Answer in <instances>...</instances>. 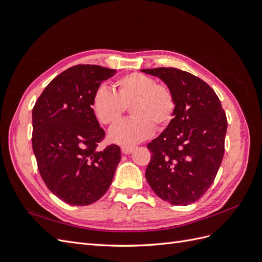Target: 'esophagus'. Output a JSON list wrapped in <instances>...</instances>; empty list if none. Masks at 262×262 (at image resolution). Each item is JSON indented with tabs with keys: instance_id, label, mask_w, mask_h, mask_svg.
I'll use <instances>...</instances> for the list:
<instances>
[{
	"instance_id": "1",
	"label": "esophagus",
	"mask_w": 262,
	"mask_h": 262,
	"mask_svg": "<svg viewBox=\"0 0 262 262\" xmlns=\"http://www.w3.org/2000/svg\"><path fill=\"white\" fill-rule=\"evenodd\" d=\"M136 147H137L136 145H122L121 146V150H122L123 154L129 155V154H131L133 152V149L136 148Z\"/></svg>"
}]
</instances>
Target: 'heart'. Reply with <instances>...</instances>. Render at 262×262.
<instances>
[{
  "mask_svg": "<svg viewBox=\"0 0 262 262\" xmlns=\"http://www.w3.org/2000/svg\"><path fill=\"white\" fill-rule=\"evenodd\" d=\"M113 90L101 85L95 91L92 109L98 121L113 126L121 120L126 107L132 117L116 125L109 133L115 143L130 145L148 138L156 129H164L176 112V98L168 85L154 77L133 72L117 78Z\"/></svg>",
  "mask_w": 262,
  "mask_h": 262,
  "instance_id": "obj_1",
  "label": "heart"
}]
</instances>
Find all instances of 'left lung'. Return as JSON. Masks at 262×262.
<instances>
[{"instance_id": "left-lung-1", "label": "left lung", "mask_w": 262, "mask_h": 262, "mask_svg": "<svg viewBox=\"0 0 262 262\" xmlns=\"http://www.w3.org/2000/svg\"><path fill=\"white\" fill-rule=\"evenodd\" d=\"M141 71L160 77L176 98L172 120L147 144L152 156L146 180L162 200L191 204L208 191L223 160L225 112L215 92L191 73L175 68Z\"/></svg>"}]
</instances>
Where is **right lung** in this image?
<instances>
[{"label":"right lung","mask_w":262,"mask_h":262,"mask_svg":"<svg viewBox=\"0 0 262 262\" xmlns=\"http://www.w3.org/2000/svg\"><path fill=\"white\" fill-rule=\"evenodd\" d=\"M116 70L78 64L47 85L33 109V149L40 176L60 200L82 207L99 200L121 160L116 144L98 149L105 131L92 109L93 95Z\"/></svg>","instance_id":"add662e5"}]
</instances>
